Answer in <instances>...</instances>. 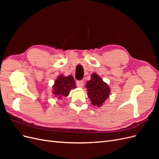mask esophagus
<instances>
[{
    "instance_id": "esophagus-1",
    "label": "esophagus",
    "mask_w": 159,
    "mask_h": 159,
    "mask_svg": "<svg viewBox=\"0 0 159 159\" xmlns=\"http://www.w3.org/2000/svg\"><path fill=\"white\" fill-rule=\"evenodd\" d=\"M76 84H77V86H78V87L81 88V87H83V86H84V81L82 80L77 81Z\"/></svg>"
}]
</instances>
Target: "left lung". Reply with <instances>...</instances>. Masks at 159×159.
<instances>
[{"mask_svg": "<svg viewBox=\"0 0 159 159\" xmlns=\"http://www.w3.org/2000/svg\"><path fill=\"white\" fill-rule=\"evenodd\" d=\"M91 77V79L85 85L88 97L91 104L100 107L108 98L110 88L98 74H93Z\"/></svg>", "mask_w": 159, "mask_h": 159, "instance_id": "8db88e82", "label": "left lung"}]
</instances>
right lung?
Segmentation results:
<instances>
[{
    "label": "right lung",
    "mask_w": 159,
    "mask_h": 159,
    "mask_svg": "<svg viewBox=\"0 0 159 159\" xmlns=\"http://www.w3.org/2000/svg\"><path fill=\"white\" fill-rule=\"evenodd\" d=\"M75 83L72 75L64 77L60 75L55 81L53 86V93L58 99H62L69 95L70 90L72 88H75Z\"/></svg>",
    "instance_id": "add662e5"
}]
</instances>
